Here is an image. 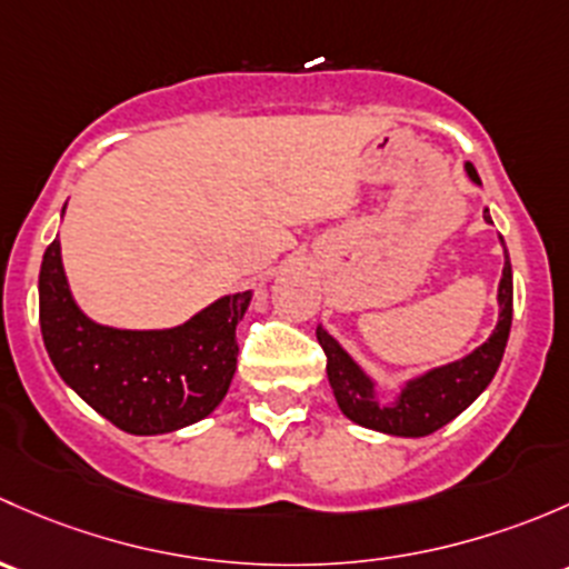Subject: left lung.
<instances>
[{"label": "left lung", "mask_w": 569, "mask_h": 569, "mask_svg": "<svg viewBox=\"0 0 569 569\" xmlns=\"http://www.w3.org/2000/svg\"><path fill=\"white\" fill-rule=\"evenodd\" d=\"M466 172L473 183L482 186L471 163H466ZM485 221L493 224L488 208H485ZM509 326H512V266H509L507 246H503L499 323H496L493 333L477 350L452 361V365L432 367V370L416 375V378L402 386L395 400H380L375 380L350 359L348 350L323 326H318V342L326 350L328 383H331L333 397H337L339 411L348 416L350 421H356V425L367 427V430H378L386 432V436L400 438H421L449 425L455 416H460L488 389V383L493 380L501 365L503 348H507L509 339Z\"/></svg>", "instance_id": "left-lung-1"}]
</instances>
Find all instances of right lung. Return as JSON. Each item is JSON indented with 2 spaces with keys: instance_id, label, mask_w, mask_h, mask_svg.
<instances>
[{
  "instance_id": "obj_1",
  "label": "right lung",
  "mask_w": 569,
  "mask_h": 569,
  "mask_svg": "<svg viewBox=\"0 0 569 569\" xmlns=\"http://www.w3.org/2000/svg\"><path fill=\"white\" fill-rule=\"evenodd\" d=\"M38 292L51 365L87 406L120 430L174 432L213 413L224 400L238 365L236 328L251 290L221 296L174 328L101 326L73 301L54 238L43 254Z\"/></svg>"
}]
</instances>
